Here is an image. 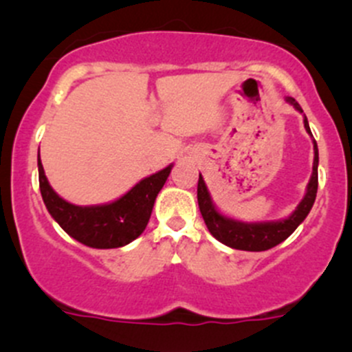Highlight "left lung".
I'll return each mask as SVG.
<instances>
[{
    "mask_svg": "<svg viewBox=\"0 0 352 352\" xmlns=\"http://www.w3.org/2000/svg\"><path fill=\"white\" fill-rule=\"evenodd\" d=\"M286 102H289L298 112H303L293 97H286ZM305 129L311 136L310 126H308L307 117L303 119ZM314 172H311L310 182L307 186V192L305 197L301 199L300 204L296 206L293 212L285 219H278V221H264V223H245L239 219L228 218V216L221 214L216 209L214 202H212L211 194H209L208 186H206L204 179L199 173L197 182V202L201 214L204 218L206 226H208L209 233L219 240L221 243L228 245V247L236 248V250H247V252H264L269 248L276 247L281 242H285L287 236L303 223L310 212L311 206H314L315 197H317L318 189V148L317 141L314 140Z\"/></svg>",
    "mask_w": 352,
    "mask_h": 352,
    "instance_id": "obj_1",
    "label": "left lung"
}]
</instances>
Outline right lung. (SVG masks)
<instances>
[{"instance_id":"obj_1","label":"right lung","mask_w":352,"mask_h":352,"mask_svg":"<svg viewBox=\"0 0 352 352\" xmlns=\"http://www.w3.org/2000/svg\"><path fill=\"white\" fill-rule=\"evenodd\" d=\"M38 186L49 214L80 243L91 248H119L136 240L146 228L155 199L168 179L172 166L146 177L117 201L98 206H76L54 192L44 173L41 156Z\"/></svg>"}]
</instances>
